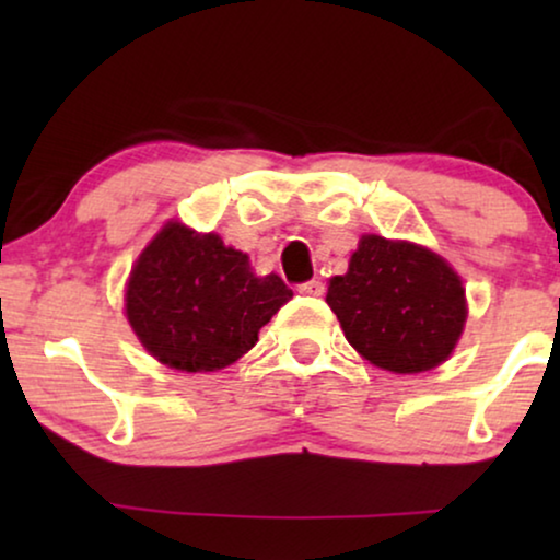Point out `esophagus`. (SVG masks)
<instances>
[{
  "instance_id": "esophagus-1",
  "label": "esophagus",
  "mask_w": 560,
  "mask_h": 560,
  "mask_svg": "<svg viewBox=\"0 0 560 560\" xmlns=\"http://www.w3.org/2000/svg\"><path fill=\"white\" fill-rule=\"evenodd\" d=\"M298 293H301V295H311V298L324 295V282H320V280L301 282V285H298Z\"/></svg>"
}]
</instances>
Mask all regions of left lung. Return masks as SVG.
Segmentation results:
<instances>
[{
  "mask_svg": "<svg viewBox=\"0 0 560 560\" xmlns=\"http://www.w3.org/2000/svg\"><path fill=\"white\" fill-rule=\"evenodd\" d=\"M326 303L343 336L380 370L418 374L446 362L466 324L462 278L412 242L364 234L347 275L328 280Z\"/></svg>",
  "mask_w": 560,
  "mask_h": 560,
  "instance_id": "1",
  "label": "left lung"
}]
</instances>
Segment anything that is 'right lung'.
I'll return each mask as SVG.
<instances>
[{
    "mask_svg": "<svg viewBox=\"0 0 560 560\" xmlns=\"http://www.w3.org/2000/svg\"><path fill=\"white\" fill-rule=\"evenodd\" d=\"M293 298L278 275L257 278L244 252L180 221L160 229L129 272L127 320L158 362L180 372H217L257 343V334Z\"/></svg>",
    "mask_w": 560,
    "mask_h": 560,
    "instance_id": "obj_1",
    "label": "right lung"
}]
</instances>
